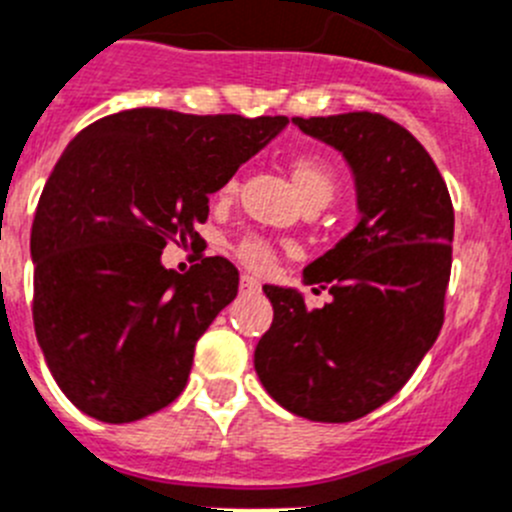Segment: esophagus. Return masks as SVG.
<instances>
[{"instance_id":"esophagus-1","label":"esophagus","mask_w":512,"mask_h":512,"mask_svg":"<svg viewBox=\"0 0 512 512\" xmlns=\"http://www.w3.org/2000/svg\"><path fill=\"white\" fill-rule=\"evenodd\" d=\"M240 290L242 293H260V283H257L252 275H242L240 278Z\"/></svg>"}]
</instances>
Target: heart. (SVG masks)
<instances>
[{"label":"heart","mask_w":512,"mask_h":512,"mask_svg":"<svg viewBox=\"0 0 512 512\" xmlns=\"http://www.w3.org/2000/svg\"><path fill=\"white\" fill-rule=\"evenodd\" d=\"M290 174H293V184L298 189L303 204L310 202H331L333 191H336V176H333L331 166L315 154H298L290 161ZM237 191V179H229L222 186V197H229ZM237 255L245 262L247 267L257 272H267L275 262V250L270 247V242H265L262 237H245V240L237 245Z\"/></svg>","instance_id":"heart-1"}]
</instances>
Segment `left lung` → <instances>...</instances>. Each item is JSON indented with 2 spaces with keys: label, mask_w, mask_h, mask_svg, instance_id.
Returning <instances> with one entry per match:
<instances>
[{
  "label": "left lung",
  "mask_w": 512,
  "mask_h": 512,
  "mask_svg": "<svg viewBox=\"0 0 512 512\" xmlns=\"http://www.w3.org/2000/svg\"><path fill=\"white\" fill-rule=\"evenodd\" d=\"M293 123L343 156L358 219L303 270V283L328 288L331 303L308 310L300 290L262 288L275 315L255 371L288 412L353 422L407 384L437 341L455 212L432 156L399 123L366 111Z\"/></svg>",
  "instance_id": "left-lung-1"
}]
</instances>
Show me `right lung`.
<instances>
[{
  "instance_id": "obj_1",
  "label": "right lung",
  "mask_w": 512,
  "mask_h": 512,
  "mask_svg": "<svg viewBox=\"0 0 512 512\" xmlns=\"http://www.w3.org/2000/svg\"><path fill=\"white\" fill-rule=\"evenodd\" d=\"M288 123L131 108L62 151L32 224V318L52 379L80 412L136 422L184 391L194 346L237 298L240 272L204 257L176 275L161 252L176 234L197 237L209 194Z\"/></svg>"
}]
</instances>
